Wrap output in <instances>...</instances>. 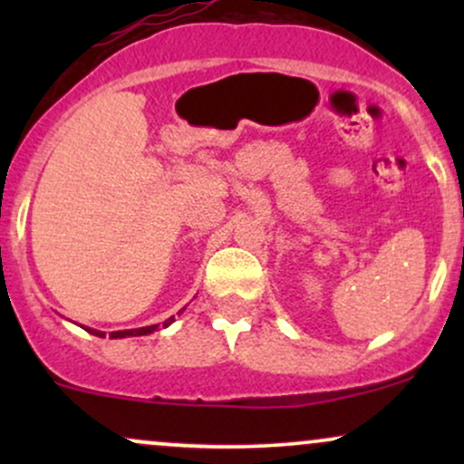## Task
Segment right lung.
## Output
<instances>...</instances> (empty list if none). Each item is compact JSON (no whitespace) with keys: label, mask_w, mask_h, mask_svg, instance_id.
<instances>
[{"label":"right lung","mask_w":464,"mask_h":464,"mask_svg":"<svg viewBox=\"0 0 464 464\" xmlns=\"http://www.w3.org/2000/svg\"><path fill=\"white\" fill-rule=\"evenodd\" d=\"M183 312V310H180ZM179 312V314H180ZM174 323V316H169L168 321L163 323V327H169V324ZM161 327V324H148V327H137V329H121V332H111V338H130V335H148L152 332H157V329ZM89 334L98 335V338H104V332H100V329H92V327H84Z\"/></svg>","instance_id":"obj_1"}]
</instances>
